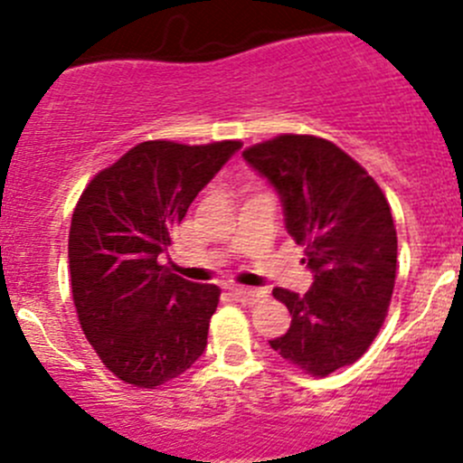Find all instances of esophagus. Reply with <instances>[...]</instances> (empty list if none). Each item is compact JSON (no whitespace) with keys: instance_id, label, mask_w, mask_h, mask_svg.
<instances>
[{"instance_id":"obj_1","label":"esophagus","mask_w":463,"mask_h":463,"mask_svg":"<svg viewBox=\"0 0 463 463\" xmlns=\"http://www.w3.org/2000/svg\"><path fill=\"white\" fill-rule=\"evenodd\" d=\"M231 294L232 298L240 300V303H255V300L264 298L262 289H250V287H232Z\"/></svg>"}]
</instances>
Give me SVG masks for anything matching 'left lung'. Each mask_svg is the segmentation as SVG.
<instances>
[{
  "mask_svg": "<svg viewBox=\"0 0 463 463\" xmlns=\"http://www.w3.org/2000/svg\"><path fill=\"white\" fill-rule=\"evenodd\" d=\"M241 156L278 192L287 232L314 273L305 296L273 289L291 326L269 345L326 378L360 360L387 317L398 255L392 210L366 169L323 137L278 136Z\"/></svg>",
  "mask_w": 463,
  "mask_h": 463,
  "instance_id": "8db88e82",
  "label": "left lung"
}]
</instances>
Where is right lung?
Returning <instances> with one entry per match:
<instances>
[{"mask_svg":"<svg viewBox=\"0 0 463 463\" xmlns=\"http://www.w3.org/2000/svg\"><path fill=\"white\" fill-rule=\"evenodd\" d=\"M241 142L133 146L90 181L70 226L71 296L85 339L112 375L156 389L205 351L217 285L176 276L160 255Z\"/></svg>","mask_w":463,"mask_h":463,"instance_id":"right-lung-1","label":"right lung"}]
</instances>
